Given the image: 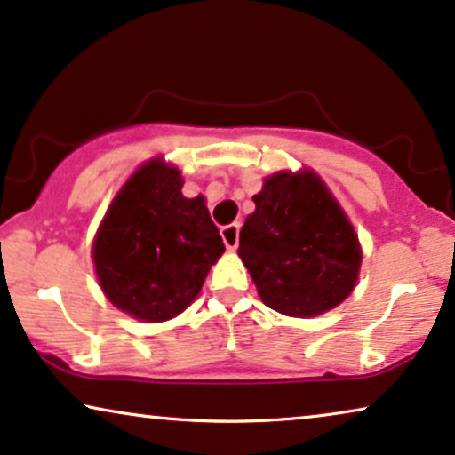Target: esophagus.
<instances>
[{
  "mask_svg": "<svg viewBox=\"0 0 455 455\" xmlns=\"http://www.w3.org/2000/svg\"><path fill=\"white\" fill-rule=\"evenodd\" d=\"M239 231H241V224L239 222H233L228 224V227H222V241L224 245H227L228 251H235L239 247Z\"/></svg>",
  "mask_w": 455,
  "mask_h": 455,
  "instance_id": "34e87169",
  "label": "esophagus"
}]
</instances>
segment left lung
I'll list each match as a JSON object with an SVG mask.
<instances>
[{"label": "left lung", "instance_id": "1", "mask_svg": "<svg viewBox=\"0 0 455 455\" xmlns=\"http://www.w3.org/2000/svg\"><path fill=\"white\" fill-rule=\"evenodd\" d=\"M239 258L259 299L293 318L337 307L358 283L362 247L354 224L314 171L276 172L253 196Z\"/></svg>", "mask_w": 455, "mask_h": 455}]
</instances>
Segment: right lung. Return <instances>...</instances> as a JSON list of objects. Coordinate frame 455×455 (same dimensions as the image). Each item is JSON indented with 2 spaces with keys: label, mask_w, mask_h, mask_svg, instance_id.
Masks as SVG:
<instances>
[{
  "label": "right lung",
  "mask_w": 455,
  "mask_h": 455,
  "mask_svg": "<svg viewBox=\"0 0 455 455\" xmlns=\"http://www.w3.org/2000/svg\"><path fill=\"white\" fill-rule=\"evenodd\" d=\"M183 177L164 157L132 172L93 241L101 291L118 310L164 323L189 307L224 243L202 196L185 197Z\"/></svg>",
  "instance_id": "add662e5"
}]
</instances>
